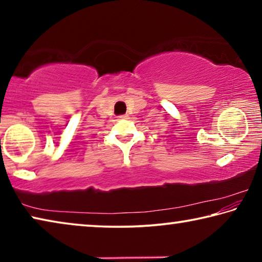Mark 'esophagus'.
I'll use <instances>...</instances> for the list:
<instances>
[{
    "label": "esophagus",
    "instance_id": "obj_1",
    "mask_svg": "<svg viewBox=\"0 0 262 262\" xmlns=\"http://www.w3.org/2000/svg\"><path fill=\"white\" fill-rule=\"evenodd\" d=\"M119 118H120V119H128V115H120Z\"/></svg>",
    "mask_w": 262,
    "mask_h": 262
}]
</instances>
